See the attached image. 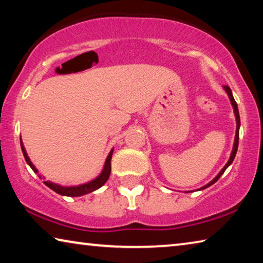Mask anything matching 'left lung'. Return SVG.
Returning <instances> with one entry per match:
<instances>
[{
	"instance_id": "1",
	"label": "left lung",
	"mask_w": 263,
	"mask_h": 263,
	"mask_svg": "<svg viewBox=\"0 0 263 263\" xmlns=\"http://www.w3.org/2000/svg\"><path fill=\"white\" fill-rule=\"evenodd\" d=\"M224 89H225V91L228 92L229 99H230V101H231V104H232V106H233L234 115H235V121H237V130H235V137H234L233 148H232V152H231V155H230L229 161H228V163L225 164L224 168H222L221 171H220L219 173H218V174H217V176L215 177V179H213L212 181L209 182L208 184H205L204 186H202V188H199L198 190H203V189H205V188H209V186L212 185L213 183H216V182H217L218 180H219V177H220L222 174H224V172L226 171V169H228V167L230 166V164L233 162V160H234V158H235V154H237V151H238V144H239V128H240V116H239L238 105H237V102L234 101V97H233V95H232V90H231L230 87H228V86H224Z\"/></svg>"
}]
</instances>
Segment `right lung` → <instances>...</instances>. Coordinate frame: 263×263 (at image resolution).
I'll use <instances>...</instances> for the list:
<instances>
[{"instance_id": "add662e5", "label": "right lung", "mask_w": 263, "mask_h": 263, "mask_svg": "<svg viewBox=\"0 0 263 263\" xmlns=\"http://www.w3.org/2000/svg\"><path fill=\"white\" fill-rule=\"evenodd\" d=\"M21 147H22V152H23L26 163H28L29 166L32 168V171L34 173H38V169L33 166V163L31 162L30 158L28 157V153H26L23 142H22V138H21ZM112 153H114V148L110 151L108 158H106V160H105L103 171H102L101 174L97 176L96 179L91 180L90 182H87V183L79 184V185H69V186L53 183V182H51V181H44V183H45L48 188L52 189L53 191H55L57 194L62 195V196H69V197H78V196H83L86 194L92 193V191L100 189L101 186L103 185L106 181H108L110 173H111V158H112ZM38 175L42 179V175L41 174H38ZM43 179H45V177H43Z\"/></svg>"}]
</instances>
